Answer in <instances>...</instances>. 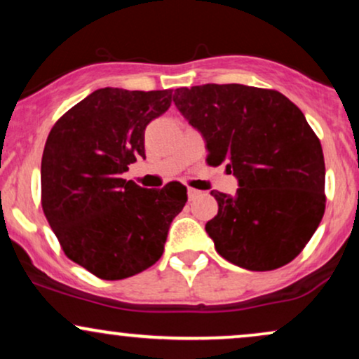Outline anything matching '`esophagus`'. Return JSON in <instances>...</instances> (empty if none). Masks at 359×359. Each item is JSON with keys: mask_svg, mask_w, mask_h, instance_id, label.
I'll return each mask as SVG.
<instances>
[{"mask_svg": "<svg viewBox=\"0 0 359 359\" xmlns=\"http://www.w3.org/2000/svg\"><path fill=\"white\" fill-rule=\"evenodd\" d=\"M187 196H189V201H194V199H197V197L201 196V191H197V189L189 187V189H187Z\"/></svg>", "mask_w": 359, "mask_h": 359, "instance_id": "esophagus-1", "label": "esophagus"}]
</instances>
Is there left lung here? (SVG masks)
<instances>
[{
  "instance_id": "left-lung-1",
  "label": "left lung",
  "mask_w": 359,
  "mask_h": 359,
  "mask_svg": "<svg viewBox=\"0 0 359 359\" xmlns=\"http://www.w3.org/2000/svg\"><path fill=\"white\" fill-rule=\"evenodd\" d=\"M174 102L201 131L205 162L226 163L234 196L212 191L217 214L205 224L216 251L253 271L287 265L324 216L323 147L306 116L275 89L204 84L175 89Z\"/></svg>"
}]
</instances>
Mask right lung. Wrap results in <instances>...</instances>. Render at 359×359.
<instances>
[{"label":"right lung","mask_w":359,"mask_h":359,"mask_svg":"<svg viewBox=\"0 0 359 359\" xmlns=\"http://www.w3.org/2000/svg\"><path fill=\"white\" fill-rule=\"evenodd\" d=\"M172 104V89L104 88L77 102L48 133L42 209L65 257L102 280L133 277L163 253L187 187L143 189L125 180L145 158V128Z\"/></svg>","instance_id":"add662e5"}]
</instances>
